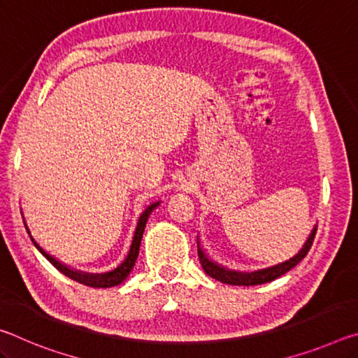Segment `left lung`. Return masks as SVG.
I'll return each mask as SVG.
<instances>
[{"mask_svg": "<svg viewBox=\"0 0 358 358\" xmlns=\"http://www.w3.org/2000/svg\"><path fill=\"white\" fill-rule=\"evenodd\" d=\"M316 230H317V226H314V229L310 234V237H308V240L305 241V245H303L301 250L296 252L294 257H290L289 260H286V262H282V264L268 266V268L251 271V273L229 270V268H226V266H221L220 264L213 262V260H211L207 254H205V251L201 248V243L197 241L199 260H201L205 273L224 284H232V286H257V284L270 282V281L276 280V278H280L281 275L287 273V271L292 270L294 266L300 262V260H303V257H306V254H308V251H310V248L314 241V237H316Z\"/></svg>", "mask_w": 358, "mask_h": 358, "instance_id": "left-lung-1", "label": "left lung"}]
</instances>
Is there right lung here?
<instances>
[{
    "label": "right lung",
    "instance_id": "obj_1",
    "mask_svg": "<svg viewBox=\"0 0 358 358\" xmlns=\"http://www.w3.org/2000/svg\"><path fill=\"white\" fill-rule=\"evenodd\" d=\"M157 205H159V202L151 203L150 207L145 208V211L141 215V217H138V221H137V227H136L134 237H132V243H131L128 256H126V259L117 266V268L112 270V271H107V273H85V271H78V270L71 268V266H68V265L62 264L58 259H55L53 256H50V254L42 250V248L38 243H36V240L31 237V232H29L27 224H25V227L28 230L29 237H31V241L34 243V246L41 251L42 256H44L48 260V262L55 266L57 270L62 271L63 275H66L68 278H71V280H74L77 282L85 284V286H88V287H113V286H118V284L123 282L126 278H128V275L131 273L132 266L136 265L138 250H141V241H142V237H143V230H145V226H147L148 216L151 215V211H153L157 207Z\"/></svg>",
    "mask_w": 358,
    "mask_h": 358
}]
</instances>
